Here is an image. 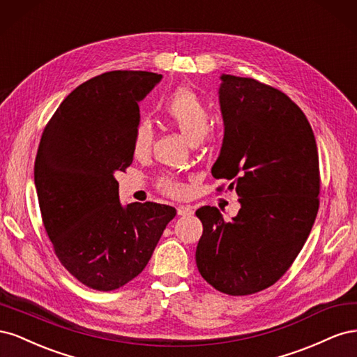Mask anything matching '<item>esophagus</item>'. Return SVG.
<instances>
[{
    "label": "esophagus",
    "instance_id": "1",
    "mask_svg": "<svg viewBox=\"0 0 357 357\" xmlns=\"http://www.w3.org/2000/svg\"><path fill=\"white\" fill-rule=\"evenodd\" d=\"M177 214L178 215H190V214H193V208L188 207V205H178Z\"/></svg>",
    "mask_w": 357,
    "mask_h": 357
}]
</instances>
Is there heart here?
<instances>
[{
  "label": "heart",
  "instance_id": "obj_1",
  "mask_svg": "<svg viewBox=\"0 0 357 357\" xmlns=\"http://www.w3.org/2000/svg\"><path fill=\"white\" fill-rule=\"evenodd\" d=\"M164 113L168 121L177 126L192 143H197L207 134L210 126L208 107L199 98V95L190 88H178L164 101ZM153 132L152 126L144 119L139 121L132 134V153L137 158H143L152 147ZM156 188L168 197H181L185 186L172 176H162L156 181Z\"/></svg>",
  "mask_w": 357,
  "mask_h": 357
}]
</instances>
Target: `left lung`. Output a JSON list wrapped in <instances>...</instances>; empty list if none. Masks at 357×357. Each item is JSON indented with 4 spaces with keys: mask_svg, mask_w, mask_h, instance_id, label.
Returning <instances> with one entry per match:
<instances>
[{
    "mask_svg": "<svg viewBox=\"0 0 357 357\" xmlns=\"http://www.w3.org/2000/svg\"><path fill=\"white\" fill-rule=\"evenodd\" d=\"M219 100L225 137L211 174L231 180L241 208L231 222L215 207L197 210L195 259L215 290L244 296L277 283L304 247L319 211V153L305 114L282 91L223 74Z\"/></svg>",
    "mask_w": 357,
    "mask_h": 357,
    "instance_id": "left-lung-1",
    "label": "left lung"
}]
</instances>
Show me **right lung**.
<instances>
[{
    "label": "right lung",
    "instance_id": "add662e5",
    "mask_svg": "<svg viewBox=\"0 0 357 357\" xmlns=\"http://www.w3.org/2000/svg\"><path fill=\"white\" fill-rule=\"evenodd\" d=\"M162 79L109 71L77 86L43 131L36 164L41 220L59 262L84 286L110 291L146 268L174 207H122L116 176L132 164L138 101Z\"/></svg>",
    "mask_w": 357,
    "mask_h": 357
}]
</instances>
